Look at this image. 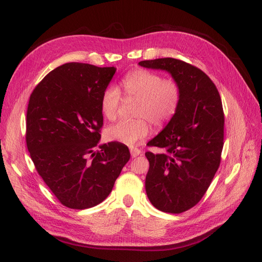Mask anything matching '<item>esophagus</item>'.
I'll return each instance as SVG.
<instances>
[{
  "instance_id": "esophagus-1",
  "label": "esophagus",
  "mask_w": 262,
  "mask_h": 262,
  "mask_svg": "<svg viewBox=\"0 0 262 262\" xmlns=\"http://www.w3.org/2000/svg\"><path fill=\"white\" fill-rule=\"evenodd\" d=\"M130 152H131V156H132V157H137V156L141 155V153H142L139 148H134V147H132V148L130 149Z\"/></svg>"
}]
</instances>
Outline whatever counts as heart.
Here are the masks:
<instances>
[{
	"instance_id": "heart-1",
	"label": "heart",
	"mask_w": 262,
	"mask_h": 262,
	"mask_svg": "<svg viewBox=\"0 0 262 262\" xmlns=\"http://www.w3.org/2000/svg\"><path fill=\"white\" fill-rule=\"evenodd\" d=\"M126 96L138 98L134 120H121L110 125L106 136L110 141L126 146H136L149 133L146 119L156 126L165 124L175 115L180 100L178 84L162 78L150 71L138 69L126 74L121 81ZM121 94L117 87H108L100 99L101 113L108 120H115L119 114Z\"/></svg>"
}]
</instances>
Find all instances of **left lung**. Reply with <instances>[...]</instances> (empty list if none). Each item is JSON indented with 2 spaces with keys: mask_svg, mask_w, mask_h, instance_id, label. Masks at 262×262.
I'll return each mask as SVG.
<instances>
[{
  "mask_svg": "<svg viewBox=\"0 0 262 262\" xmlns=\"http://www.w3.org/2000/svg\"><path fill=\"white\" fill-rule=\"evenodd\" d=\"M139 66L162 70L180 89L175 115L147 145L145 178L148 200L166 213H182L201 200L220 166L224 145V113L217 89L200 69L172 58L146 60Z\"/></svg>",
  "mask_w": 262,
  "mask_h": 262,
  "instance_id": "8db88e82",
  "label": "left lung"
}]
</instances>
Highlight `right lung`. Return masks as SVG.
Returning a JSON list of instances; mask_svg holds the SVG:
<instances>
[{"mask_svg":"<svg viewBox=\"0 0 262 262\" xmlns=\"http://www.w3.org/2000/svg\"><path fill=\"white\" fill-rule=\"evenodd\" d=\"M116 70L66 63L47 74L30 95L28 152L46 185L70 209H89L104 201L130 160L126 145L99 144L100 99ZM96 146L99 151L94 150Z\"/></svg>","mask_w":262,"mask_h":262,"instance_id":"obj_1","label":"right lung"}]
</instances>
